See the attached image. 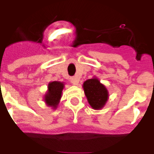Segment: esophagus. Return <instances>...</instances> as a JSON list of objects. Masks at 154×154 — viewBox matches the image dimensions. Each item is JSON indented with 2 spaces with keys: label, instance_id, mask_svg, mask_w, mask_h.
Wrapping results in <instances>:
<instances>
[{
  "label": "esophagus",
  "instance_id": "obj_1",
  "mask_svg": "<svg viewBox=\"0 0 154 154\" xmlns=\"http://www.w3.org/2000/svg\"><path fill=\"white\" fill-rule=\"evenodd\" d=\"M70 82H71L73 85H77L79 83V80L77 78V77H72V78L70 79Z\"/></svg>",
  "mask_w": 154,
  "mask_h": 154
}]
</instances>
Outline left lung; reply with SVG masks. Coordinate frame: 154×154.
Instances as JSON below:
<instances>
[{"label":"left lung","mask_w":154,"mask_h":154,"mask_svg":"<svg viewBox=\"0 0 154 154\" xmlns=\"http://www.w3.org/2000/svg\"><path fill=\"white\" fill-rule=\"evenodd\" d=\"M84 91L91 106L94 109H101L108 100L106 88L96 78L89 79L84 83Z\"/></svg>","instance_id":"obj_1"}]
</instances>
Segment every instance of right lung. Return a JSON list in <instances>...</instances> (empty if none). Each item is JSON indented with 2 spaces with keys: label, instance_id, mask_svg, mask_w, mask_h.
<instances>
[{
  "label": "right lung",
  "instance_id": "right-lung-1",
  "mask_svg": "<svg viewBox=\"0 0 154 154\" xmlns=\"http://www.w3.org/2000/svg\"><path fill=\"white\" fill-rule=\"evenodd\" d=\"M63 89V84L58 81L49 83L48 86V92L45 96V101L48 105L56 107L61 97L62 90Z\"/></svg>",
  "mask_w": 154,
  "mask_h": 154
}]
</instances>
